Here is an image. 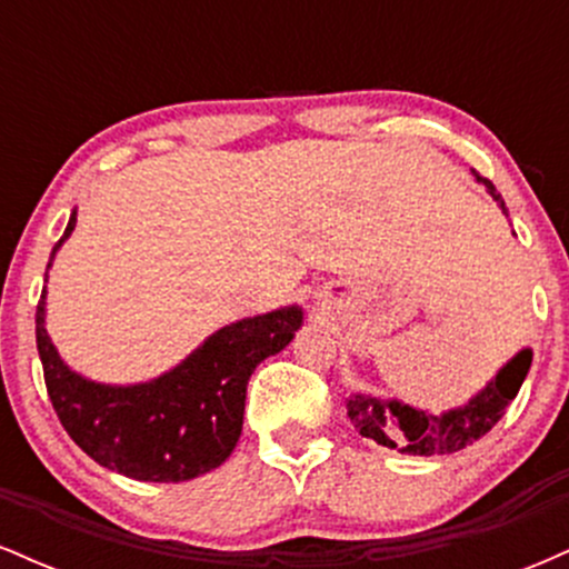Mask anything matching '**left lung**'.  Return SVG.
Returning <instances> with one entry per match:
<instances>
[{
    "mask_svg": "<svg viewBox=\"0 0 569 569\" xmlns=\"http://www.w3.org/2000/svg\"><path fill=\"white\" fill-rule=\"evenodd\" d=\"M473 179L487 187L492 200H498L500 211L508 217V208L498 189L485 176L476 171ZM532 363V350H519L498 375L489 380L473 398L462 407L447 409L441 415H430L428 409L411 407L398 398H377L369 393H352L348 398V417L363 439L377 441L380 447L398 449L401 455L430 457L452 455L479 441L495 428V422L506 415L508 403L519 393L527 371Z\"/></svg>",
    "mask_w": 569,
    "mask_h": 569,
    "instance_id": "left-lung-1",
    "label": "left lung"
}]
</instances>
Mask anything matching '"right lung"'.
Segmentation results:
<instances>
[{"instance_id":"right-lung-1","label":"right lung","mask_w":569,"mask_h":569,"mask_svg":"<svg viewBox=\"0 0 569 569\" xmlns=\"http://www.w3.org/2000/svg\"><path fill=\"white\" fill-rule=\"evenodd\" d=\"M71 211L56 251L74 232ZM42 289L37 305V350L53 409L84 455L136 481H189L219 468L243 430L246 388L253 369L276 356L302 326V307L289 305L213 331L181 363L149 382L107 385L77 375L58 356L44 329Z\"/></svg>"}]
</instances>
